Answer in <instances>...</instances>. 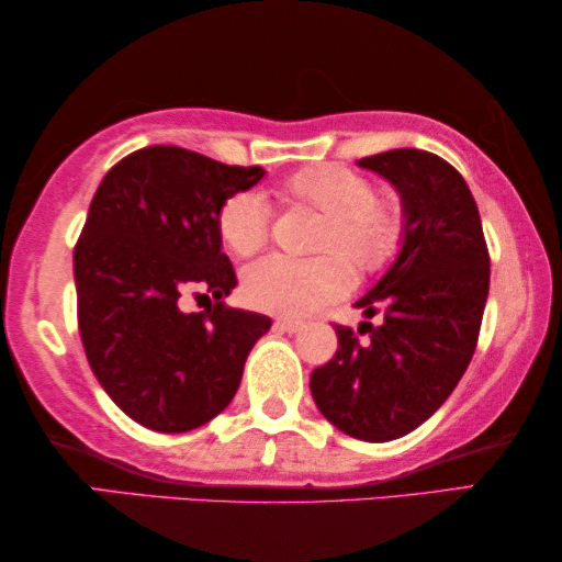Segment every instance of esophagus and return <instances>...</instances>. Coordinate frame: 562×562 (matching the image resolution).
I'll list each match as a JSON object with an SVG mask.
<instances>
[{
    "label": "esophagus",
    "instance_id": "esophagus-1",
    "mask_svg": "<svg viewBox=\"0 0 562 562\" xmlns=\"http://www.w3.org/2000/svg\"><path fill=\"white\" fill-rule=\"evenodd\" d=\"M304 327V322L302 319H291V317H281V319H276V329H281V333H289V335H294V333H299V329Z\"/></svg>",
    "mask_w": 562,
    "mask_h": 562
}]
</instances>
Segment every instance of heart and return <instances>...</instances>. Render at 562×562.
<instances>
[{"mask_svg":"<svg viewBox=\"0 0 562 562\" xmlns=\"http://www.w3.org/2000/svg\"><path fill=\"white\" fill-rule=\"evenodd\" d=\"M289 199L325 214L314 248L325 256L296 260L271 256L243 273V294L263 312L299 317L348 294L356 273L389 266L404 240V212L396 199L373 194L368 176L340 164L304 168L286 181ZM217 233L237 258L258 252L271 233V206L260 191L227 196L217 212Z\"/></svg>","mask_w":562,"mask_h":562,"instance_id":"heart-1","label":"heart"}]
</instances>
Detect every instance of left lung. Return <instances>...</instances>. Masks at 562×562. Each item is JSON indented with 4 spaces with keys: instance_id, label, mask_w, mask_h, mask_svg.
Here are the masks:
<instances>
[{
    "instance_id": "1",
    "label": "left lung",
    "mask_w": 562,
    "mask_h": 562,
    "mask_svg": "<svg viewBox=\"0 0 562 562\" xmlns=\"http://www.w3.org/2000/svg\"><path fill=\"white\" fill-rule=\"evenodd\" d=\"M396 189L404 240L381 281L360 296L358 340L337 325V352L314 368L317 409L340 432L389 442L427 422L471 363L488 299V248L463 176L427 150L398 148L358 160Z\"/></svg>"
}]
</instances>
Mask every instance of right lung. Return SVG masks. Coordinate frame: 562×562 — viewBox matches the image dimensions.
Wrapping results in <instances>:
<instances>
[{"label": "right lung", "mask_w": 562, "mask_h": 562, "mask_svg": "<svg viewBox=\"0 0 562 562\" xmlns=\"http://www.w3.org/2000/svg\"><path fill=\"white\" fill-rule=\"evenodd\" d=\"M202 153L150 145L112 166L74 250L79 333L97 381L137 425L189 432L233 402L266 314L229 310L237 286L217 212L263 179ZM183 290L211 299L180 312Z\"/></svg>", "instance_id": "add662e5"}]
</instances>
